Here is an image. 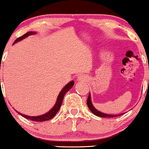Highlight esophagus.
I'll list each match as a JSON object with an SVG mask.
<instances>
[{"mask_svg": "<svg viewBox=\"0 0 149 149\" xmlns=\"http://www.w3.org/2000/svg\"><path fill=\"white\" fill-rule=\"evenodd\" d=\"M85 80H86V79H85V76H79L78 77V81H80V82L85 81Z\"/></svg>", "mask_w": 149, "mask_h": 149, "instance_id": "obj_1", "label": "esophagus"}]
</instances>
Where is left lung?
<instances>
[{"label":"left lung","mask_w":149,"mask_h":149,"mask_svg":"<svg viewBox=\"0 0 149 149\" xmlns=\"http://www.w3.org/2000/svg\"><path fill=\"white\" fill-rule=\"evenodd\" d=\"M87 104H88V107L90 110L95 115L97 116H100V117H103V118H113V117H117V116H119L122 114H120V115H109V114H105L99 111L97 109H95V108L93 107L92 102H91V97H90V94H89V96L88 97V100H87Z\"/></svg>","instance_id":"obj_1"}]
</instances>
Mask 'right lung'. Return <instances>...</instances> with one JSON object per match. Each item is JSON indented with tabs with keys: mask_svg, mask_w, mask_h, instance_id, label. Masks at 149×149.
<instances>
[{
	"mask_svg": "<svg viewBox=\"0 0 149 149\" xmlns=\"http://www.w3.org/2000/svg\"><path fill=\"white\" fill-rule=\"evenodd\" d=\"M35 33H36L35 32H32V31L27 32L26 33L24 34L23 36H22L21 37H19L18 38H17L16 40H15L13 44L16 43L17 42L19 41V40H22V39H24L26 37L29 36H31V35H32V34H35ZM0 82H1V79H0ZM73 84H74V82L71 81L70 83H68V84L62 89V90H61L60 93L59 94V96H58V97H57V102H56L55 105L54 106V107H53L52 109L49 111L47 112V113L44 114V115L39 116H28L24 115V114H22V113H18L17 111H16L19 114H20L22 116L24 117L25 118L31 120H33V121H37V122H42V121L48 120L52 119V118L57 113V112L59 111V109H60V107L61 106V103H62L63 99H64V95H66V92L69 91L70 89L72 88Z\"/></svg>",
	"mask_w": 149,
	"mask_h": 149,
	"instance_id": "obj_1",
	"label": "right lung"
}]
</instances>
